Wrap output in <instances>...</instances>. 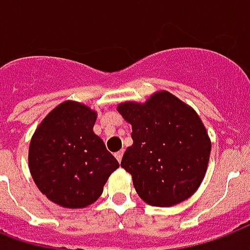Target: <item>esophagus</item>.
Listing matches in <instances>:
<instances>
[{
  "instance_id": "1",
  "label": "esophagus",
  "mask_w": 250,
  "mask_h": 250,
  "mask_svg": "<svg viewBox=\"0 0 250 250\" xmlns=\"http://www.w3.org/2000/svg\"><path fill=\"white\" fill-rule=\"evenodd\" d=\"M123 156H124V150H120V152H117L116 154H114V157L117 158L118 163H121V160H123Z\"/></svg>"
}]
</instances>
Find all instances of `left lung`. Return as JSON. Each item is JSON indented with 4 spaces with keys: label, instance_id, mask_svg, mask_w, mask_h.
Returning <instances> with one entry per match:
<instances>
[{
    "label": "left lung",
    "instance_id": "8db88e82",
    "mask_svg": "<svg viewBox=\"0 0 250 250\" xmlns=\"http://www.w3.org/2000/svg\"><path fill=\"white\" fill-rule=\"evenodd\" d=\"M118 112L132 124L133 145L121 167L132 174L138 196L153 207L190 197L210 156V140L197 113L167 92L153 94L143 105L121 104Z\"/></svg>",
    "mask_w": 250,
    "mask_h": 250
}]
</instances>
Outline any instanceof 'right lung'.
Segmentation results:
<instances>
[{
	"instance_id": "add662e5",
	"label": "right lung",
	"mask_w": 250,
	"mask_h": 250,
	"mask_svg": "<svg viewBox=\"0 0 250 250\" xmlns=\"http://www.w3.org/2000/svg\"><path fill=\"white\" fill-rule=\"evenodd\" d=\"M96 118L90 107L66 101L49 113L30 141L33 180L42 194L61 207L93 204L120 167L93 132Z\"/></svg>"
}]
</instances>
